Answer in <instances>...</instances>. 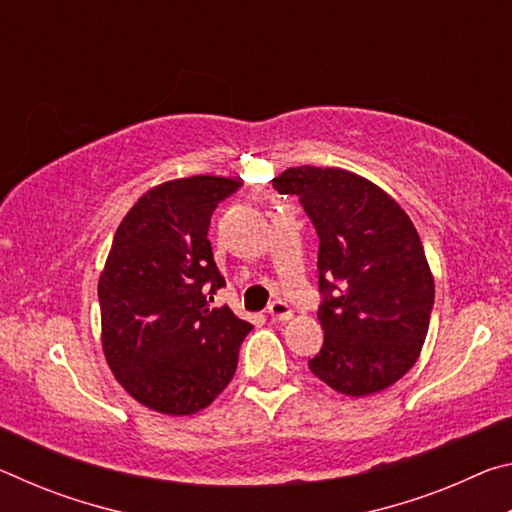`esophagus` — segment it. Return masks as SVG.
<instances>
[{
	"label": "esophagus",
	"mask_w": 512,
	"mask_h": 512,
	"mask_svg": "<svg viewBox=\"0 0 512 512\" xmlns=\"http://www.w3.org/2000/svg\"><path fill=\"white\" fill-rule=\"evenodd\" d=\"M268 316H271L273 320H291L293 318V311L289 309V305L287 302H282V300H275V302H271V307H268Z\"/></svg>",
	"instance_id": "1"
}]
</instances>
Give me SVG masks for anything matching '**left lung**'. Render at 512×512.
<instances>
[{
  "label": "left lung",
  "instance_id": "8db88e82",
  "mask_svg": "<svg viewBox=\"0 0 512 512\" xmlns=\"http://www.w3.org/2000/svg\"><path fill=\"white\" fill-rule=\"evenodd\" d=\"M273 187L300 198L320 241L325 341L309 370L350 397L393 386L420 357L436 293L415 225L384 189L345 169L291 167Z\"/></svg>",
  "mask_w": 512,
  "mask_h": 512
}]
</instances>
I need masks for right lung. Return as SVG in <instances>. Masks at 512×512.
Wrapping results in <instances>:
<instances>
[{
  "instance_id": "right-lung-1",
  "label": "right lung",
  "mask_w": 512,
  "mask_h": 512,
  "mask_svg": "<svg viewBox=\"0 0 512 512\" xmlns=\"http://www.w3.org/2000/svg\"><path fill=\"white\" fill-rule=\"evenodd\" d=\"M239 187L219 176L169 180L131 207L112 239L99 277L103 354L126 393L158 413L210 406L253 329L230 307L207 302L225 287L210 219Z\"/></svg>"
}]
</instances>
